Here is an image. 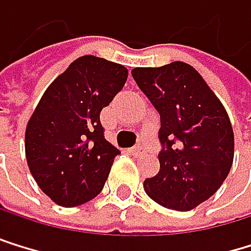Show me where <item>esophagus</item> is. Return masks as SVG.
<instances>
[{
  "instance_id": "1",
  "label": "esophagus",
  "mask_w": 251,
  "mask_h": 251,
  "mask_svg": "<svg viewBox=\"0 0 251 251\" xmlns=\"http://www.w3.org/2000/svg\"><path fill=\"white\" fill-rule=\"evenodd\" d=\"M131 153H132V155H137V156H138V155L144 153V148L141 146V144H138V146H135V148H132V149H131Z\"/></svg>"
}]
</instances>
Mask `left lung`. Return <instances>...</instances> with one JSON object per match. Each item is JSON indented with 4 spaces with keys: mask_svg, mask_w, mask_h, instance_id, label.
Segmentation results:
<instances>
[{
    "mask_svg": "<svg viewBox=\"0 0 251 251\" xmlns=\"http://www.w3.org/2000/svg\"><path fill=\"white\" fill-rule=\"evenodd\" d=\"M132 78L159 114V172L144 180L161 206L190 211L208 200L233 161L229 116L200 74L187 63L135 67Z\"/></svg>",
    "mask_w": 251,
    "mask_h": 251,
    "instance_id": "obj_1",
    "label": "left lung"
}]
</instances>
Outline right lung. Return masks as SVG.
<instances>
[{"instance_id": "1", "label": "right lung", "mask_w": 251, "mask_h": 251, "mask_svg": "<svg viewBox=\"0 0 251 251\" xmlns=\"http://www.w3.org/2000/svg\"><path fill=\"white\" fill-rule=\"evenodd\" d=\"M128 69L84 55L48 87L25 131L26 162L40 190L72 208L96 197L120 153L105 140L100 111L123 89Z\"/></svg>"}]
</instances>
